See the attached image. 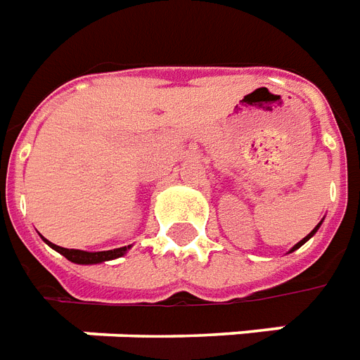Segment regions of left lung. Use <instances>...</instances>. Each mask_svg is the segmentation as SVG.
Masks as SVG:
<instances>
[{
    "label": "left lung",
    "instance_id": "left-lung-1",
    "mask_svg": "<svg viewBox=\"0 0 360 360\" xmlns=\"http://www.w3.org/2000/svg\"><path fill=\"white\" fill-rule=\"evenodd\" d=\"M318 227H320V224H318V226H316V227H314V229H312V231H310V233H309V235H307V237H304V239H302V241H299V243H297V245H295V247H293V250H295V249H299V247H301L302 243H307V241H309L310 237H312V235L316 233V229H318Z\"/></svg>",
    "mask_w": 360,
    "mask_h": 360
}]
</instances>
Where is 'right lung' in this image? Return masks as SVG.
Listing matches in <instances>:
<instances>
[{"instance_id": "obj_1", "label": "right lung", "mask_w": 360, "mask_h": 360, "mask_svg": "<svg viewBox=\"0 0 360 360\" xmlns=\"http://www.w3.org/2000/svg\"><path fill=\"white\" fill-rule=\"evenodd\" d=\"M46 241V239H44ZM50 245L51 249H56L59 255H63L67 260H71L75 264H98V262H105V260H113V258L123 257L127 252V249L131 247H121V249L113 250H102V252H86V250H77V249H63V247H58L53 243L46 241Z\"/></svg>"}]
</instances>
